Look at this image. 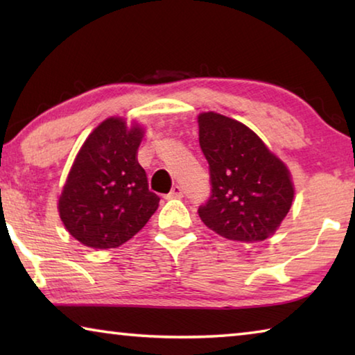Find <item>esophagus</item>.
<instances>
[{
  "mask_svg": "<svg viewBox=\"0 0 355 355\" xmlns=\"http://www.w3.org/2000/svg\"><path fill=\"white\" fill-rule=\"evenodd\" d=\"M166 197H167V199H182L183 191H182V188H180V186H173L172 191Z\"/></svg>",
  "mask_w": 355,
  "mask_h": 355,
  "instance_id": "1",
  "label": "esophagus"
}]
</instances>
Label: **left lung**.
<instances>
[{
  "label": "left lung",
  "instance_id": "1",
  "mask_svg": "<svg viewBox=\"0 0 355 355\" xmlns=\"http://www.w3.org/2000/svg\"><path fill=\"white\" fill-rule=\"evenodd\" d=\"M197 122L211 178V196L199 208L202 222L232 241H264L291 208L290 171L238 120L209 111L199 114Z\"/></svg>",
  "mask_w": 355,
  "mask_h": 355
}]
</instances>
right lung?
<instances>
[{
	"label": "right lung",
	"instance_id": "obj_1",
	"mask_svg": "<svg viewBox=\"0 0 355 355\" xmlns=\"http://www.w3.org/2000/svg\"><path fill=\"white\" fill-rule=\"evenodd\" d=\"M144 128L110 117L95 128L78 152L65 180L58 209L67 232L92 249L127 243L156 211L159 197L148 191L137 163Z\"/></svg>",
	"mask_w": 355,
	"mask_h": 355
}]
</instances>
